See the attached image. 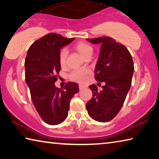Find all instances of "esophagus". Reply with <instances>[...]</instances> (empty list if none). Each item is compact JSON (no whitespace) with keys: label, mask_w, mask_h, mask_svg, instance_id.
I'll return each instance as SVG.
<instances>
[{"label":"esophagus","mask_w":159,"mask_h":159,"mask_svg":"<svg viewBox=\"0 0 159 159\" xmlns=\"http://www.w3.org/2000/svg\"><path fill=\"white\" fill-rule=\"evenodd\" d=\"M79 90H83V88H85V86L84 85H79Z\"/></svg>","instance_id":"obj_1"}]
</instances>
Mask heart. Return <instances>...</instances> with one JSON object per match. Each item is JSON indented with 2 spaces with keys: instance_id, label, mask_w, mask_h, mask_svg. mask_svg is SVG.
I'll return each mask as SVG.
<instances>
[{
  "instance_id": "1",
  "label": "heart",
  "mask_w": 159,
  "mask_h": 159,
  "mask_svg": "<svg viewBox=\"0 0 159 159\" xmlns=\"http://www.w3.org/2000/svg\"><path fill=\"white\" fill-rule=\"evenodd\" d=\"M74 48L84 58L92 55L93 51V48L89 44L86 43L84 42L77 43L76 44H75ZM67 55H68V50L66 48H62L60 50V55H59V61H60V64L61 66H65ZM90 70L86 68L74 69L69 74V78L70 79L74 80L75 82L83 83L85 82L86 79H87L88 75L90 74Z\"/></svg>"
}]
</instances>
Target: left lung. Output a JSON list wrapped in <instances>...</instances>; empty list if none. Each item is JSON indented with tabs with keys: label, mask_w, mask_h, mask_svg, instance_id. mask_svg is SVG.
I'll return each instance as SVG.
<instances>
[{
	"label": "left lung",
	"mask_w": 159,
	"mask_h": 159,
	"mask_svg": "<svg viewBox=\"0 0 159 159\" xmlns=\"http://www.w3.org/2000/svg\"><path fill=\"white\" fill-rule=\"evenodd\" d=\"M87 41L101 45L95 78L105 85L100 91L95 84L89 86L93 98L86 104V109L94 120L108 122L119 112L130 88L134 72L133 58L125 45L112 38L102 36Z\"/></svg>",
	"instance_id": "8db88e82"
}]
</instances>
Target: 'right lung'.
Segmentation results:
<instances>
[{
  "mask_svg": "<svg viewBox=\"0 0 159 159\" xmlns=\"http://www.w3.org/2000/svg\"><path fill=\"white\" fill-rule=\"evenodd\" d=\"M74 39L50 33L35 41L27 51L25 62L26 83L35 108L49 125L60 124L65 120L70 101L79 90L76 83L69 82L64 90L55 85L61 70L60 49Z\"/></svg>",
  "mask_w": 159,
  "mask_h": 159,
  "instance_id": "obj_1",
  "label": "right lung"
}]
</instances>
